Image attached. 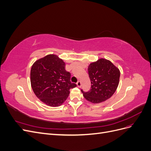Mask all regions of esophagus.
Masks as SVG:
<instances>
[{"mask_svg":"<svg viewBox=\"0 0 151 151\" xmlns=\"http://www.w3.org/2000/svg\"><path fill=\"white\" fill-rule=\"evenodd\" d=\"M77 87H78V88H81V82L79 81L77 82Z\"/></svg>","mask_w":151,"mask_h":151,"instance_id":"1","label":"esophagus"}]
</instances>
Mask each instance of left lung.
<instances>
[{
    "mask_svg": "<svg viewBox=\"0 0 151 151\" xmlns=\"http://www.w3.org/2000/svg\"><path fill=\"white\" fill-rule=\"evenodd\" d=\"M88 73L91 83L89 91L83 96L91 103H101L110 98L119 84L120 72L119 68L106 58H99L91 63Z\"/></svg>",
    "mask_w": 151,
    "mask_h": 151,
    "instance_id": "1",
    "label": "left lung"
}]
</instances>
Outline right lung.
I'll list each match as a JSON object with an SVG mask.
<instances>
[{
	"mask_svg": "<svg viewBox=\"0 0 151 151\" xmlns=\"http://www.w3.org/2000/svg\"><path fill=\"white\" fill-rule=\"evenodd\" d=\"M65 63L55 54H49L36 60L31 67L32 89L41 101L52 107L62 105L77 85L72 83Z\"/></svg>",
	"mask_w": 151,
	"mask_h": 151,
	"instance_id": "obj_1",
	"label": "right lung"
}]
</instances>
